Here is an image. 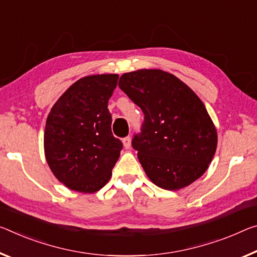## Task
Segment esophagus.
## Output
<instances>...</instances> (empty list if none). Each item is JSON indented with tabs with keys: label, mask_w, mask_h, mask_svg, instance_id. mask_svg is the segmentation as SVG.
Masks as SVG:
<instances>
[{
	"label": "esophagus",
	"mask_w": 257,
	"mask_h": 257,
	"mask_svg": "<svg viewBox=\"0 0 257 257\" xmlns=\"http://www.w3.org/2000/svg\"><path fill=\"white\" fill-rule=\"evenodd\" d=\"M122 143H123V146L125 149H129L130 145H132V138H130V136L124 137L123 140H122Z\"/></svg>",
	"instance_id": "34e87169"
}]
</instances>
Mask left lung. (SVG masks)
Returning a JSON list of instances; mask_svg holds the SVG:
<instances>
[{"mask_svg": "<svg viewBox=\"0 0 257 257\" xmlns=\"http://www.w3.org/2000/svg\"><path fill=\"white\" fill-rule=\"evenodd\" d=\"M119 87L144 113L132 145L146 175L165 190H180L208 168L217 134L200 98L160 70L124 73Z\"/></svg>", "mask_w": 257, "mask_h": 257, "instance_id": "left-lung-1", "label": "left lung"}]
</instances>
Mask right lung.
<instances>
[{"label": "right lung", "instance_id": "obj_1", "mask_svg": "<svg viewBox=\"0 0 257 257\" xmlns=\"http://www.w3.org/2000/svg\"><path fill=\"white\" fill-rule=\"evenodd\" d=\"M117 74L85 76L72 84L49 113L44 152L51 172L71 190L92 193L112 175L122 150L112 134L107 105Z\"/></svg>", "mask_w": 257, "mask_h": 257}]
</instances>
